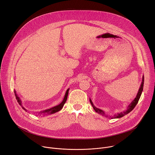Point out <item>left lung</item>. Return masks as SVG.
<instances>
[{
  "instance_id": "left-lung-1",
  "label": "left lung",
  "mask_w": 155,
  "mask_h": 155,
  "mask_svg": "<svg viewBox=\"0 0 155 155\" xmlns=\"http://www.w3.org/2000/svg\"><path fill=\"white\" fill-rule=\"evenodd\" d=\"M143 84H144V76H143V77H142V82H141V83L140 87L139 88V90H138V93H137V96H136V97L134 99V100L132 101V102H131V103L127 107V109H126L125 111H124V112H120V113H118V114L114 115L112 116V117L110 116V118H121V117L125 116V115L128 114L129 112H130L131 111H132V110L135 108V107L136 105L137 104V103H138V101H139V99H140V96H141L142 91H143ZM89 101H90V102H91V105H92V107H93V109H94V110L95 111H96V112H97V113L99 114H101L102 115H105V116H106L107 117H108V115L105 114V113L104 111H103L102 110H101V109H98V108L94 106V105L93 104V103H92V101H91V99H89Z\"/></svg>"
}]
</instances>
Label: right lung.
Returning a JSON list of instances; mask_svg holds the SVG:
<instances>
[{"mask_svg": "<svg viewBox=\"0 0 155 155\" xmlns=\"http://www.w3.org/2000/svg\"><path fill=\"white\" fill-rule=\"evenodd\" d=\"M69 89H67V91H66V94H65V96H64V99H63V101H62L60 104H59L58 105H56V106L53 107H51V108H50V109H46V110L41 111V112H38V114H40V115H50V114H54V113H56V112H58V111H59V110H61L63 109V106H64V104H65V102H66V100H67L68 95V92H69ZM14 92H15L16 99H17L18 103L20 105V106H21V107H22V109H23V110H25L26 112H27V110L25 109V108H24V107H23L22 104H21V99H20V97L17 96V94L15 91H14Z\"/></svg>", "mask_w": 155, "mask_h": 155, "instance_id": "right-lung-1", "label": "right lung"}]
</instances>
